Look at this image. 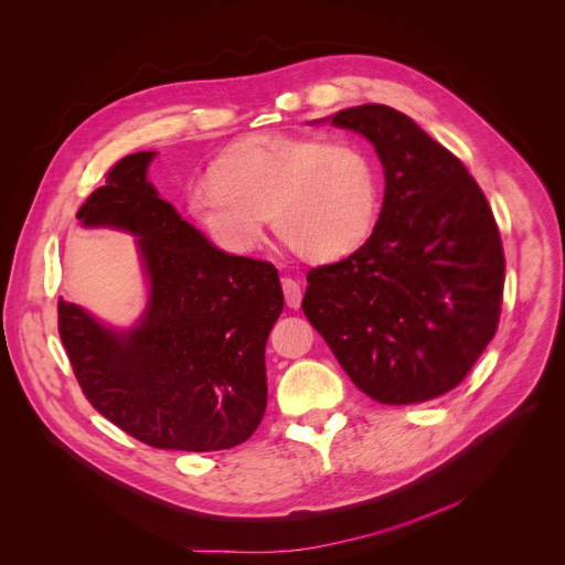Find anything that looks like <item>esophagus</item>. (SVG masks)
<instances>
[{"instance_id":"obj_1","label":"esophagus","mask_w":565,"mask_h":565,"mask_svg":"<svg viewBox=\"0 0 565 565\" xmlns=\"http://www.w3.org/2000/svg\"><path fill=\"white\" fill-rule=\"evenodd\" d=\"M281 286H284V295H286V305L290 309H299V305H302V288H299V281L297 279H281Z\"/></svg>"}]
</instances>
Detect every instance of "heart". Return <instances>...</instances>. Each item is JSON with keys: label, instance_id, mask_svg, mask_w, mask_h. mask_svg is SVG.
Returning <instances> with one entry per match:
<instances>
[{"label": "heart", "instance_id": "1", "mask_svg": "<svg viewBox=\"0 0 565 565\" xmlns=\"http://www.w3.org/2000/svg\"><path fill=\"white\" fill-rule=\"evenodd\" d=\"M185 204L215 245L249 249L270 217L275 234L307 260L359 249L380 215L377 170L350 140L252 136L227 149Z\"/></svg>", "mask_w": 565, "mask_h": 565}]
</instances>
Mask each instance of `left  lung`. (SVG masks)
<instances>
[{"label":"left lung","instance_id":"1","mask_svg":"<svg viewBox=\"0 0 565 565\" xmlns=\"http://www.w3.org/2000/svg\"><path fill=\"white\" fill-rule=\"evenodd\" d=\"M327 120L374 145L386 188L372 236L307 275L305 316L367 397L445 395L500 322L504 249L493 211L466 166L404 113L363 104Z\"/></svg>","mask_w":565,"mask_h":565}]
</instances>
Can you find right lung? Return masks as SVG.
I'll return each instance as SVG.
<instances>
[{"label": "right lung", "instance_id": "right-lung-1", "mask_svg": "<svg viewBox=\"0 0 565 565\" xmlns=\"http://www.w3.org/2000/svg\"><path fill=\"white\" fill-rule=\"evenodd\" d=\"M157 152L113 166L77 220L136 238L147 305L110 327L58 299V333L90 404L129 436L183 452L245 443L268 404L266 343L284 309L273 263L209 243L147 181Z\"/></svg>", "mask_w": 565, "mask_h": 565}]
</instances>
